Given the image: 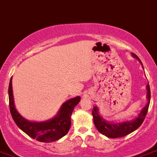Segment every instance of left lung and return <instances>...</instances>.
I'll return each mask as SVG.
<instances>
[{
	"label": "left lung",
	"mask_w": 157,
	"mask_h": 157,
	"mask_svg": "<svg viewBox=\"0 0 157 157\" xmlns=\"http://www.w3.org/2000/svg\"><path fill=\"white\" fill-rule=\"evenodd\" d=\"M132 56L138 59L140 62L141 63L140 60L138 58V56L136 54L132 53ZM146 88H147V91H148V93H147V98H148V104L142 109L141 113H140L139 116L132 121L124 122V123L121 124H109L99 116L97 108L93 107V121H94V124L97 130L101 134H103V135L106 136L109 138H118L125 136L128 135L129 133L135 131L136 129H137L144 122V120L146 115H147V113H148V106H149L150 98H151L150 97H151V93H150L149 85H147Z\"/></svg>",
	"instance_id": "1"
}]
</instances>
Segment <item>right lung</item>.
I'll return each mask as SVG.
<instances>
[{
    "mask_svg": "<svg viewBox=\"0 0 157 157\" xmlns=\"http://www.w3.org/2000/svg\"><path fill=\"white\" fill-rule=\"evenodd\" d=\"M9 109L16 124L28 136L38 141L48 143L56 141L68 133L71 127V115L73 109L81 101V97L70 99L63 104L56 117L44 122H30L26 121L16 110L12 89V78L9 86Z\"/></svg>",
    "mask_w": 157,
    "mask_h": 157,
    "instance_id": "obj_1",
    "label": "right lung"
}]
</instances>
